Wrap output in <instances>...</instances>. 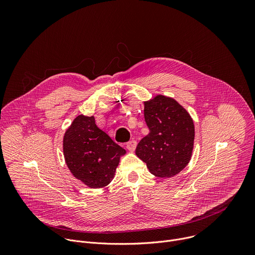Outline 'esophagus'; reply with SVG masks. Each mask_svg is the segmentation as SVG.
<instances>
[{
    "label": "esophagus",
    "instance_id": "esophagus-1",
    "mask_svg": "<svg viewBox=\"0 0 255 255\" xmlns=\"http://www.w3.org/2000/svg\"><path fill=\"white\" fill-rule=\"evenodd\" d=\"M126 146H127V149H128L129 151L133 152V151L135 150L136 146H137V142H136L135 140H131V141H129V142L127 143Z\"/></svg>",
    "mask_w": 255,
    "mask_h": 255
}]
</instances>
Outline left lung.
Segmentation results:
<instances>
[{"label": "left lung", "mask_w": 255, "mask_h": 255, "mask_svg": "<svg viewBox=\"0 0 255 255\" xmlns=\"http://www.w3.org/2000/svg\"><path fill=\"white\" fill-rule=\"evenodd\" d=\"M144 119L149 134L137 145L136 155L157 177H171L190 162L195 125L186 109L174 99L157 95L144 102Z\"/></svg>", "instance_id": "8db88e82"}]
</instances>
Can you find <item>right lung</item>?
<instances>
[{"mask_svg":"<svg viewBox=\"0 0 255 255\" xmlns=\"http://www.w3.org/2000/svg\"><path fill=\"white\" fill-rule=\"evenodd\" d=\"M65 163L76 178L91 189L108 186L126 150L101 130L95 117L79 115L63 135Z\"/></svg>","mask_w":255,"mask_h":255,"instance_id":"1","label":"right lung"}]
</instances>
